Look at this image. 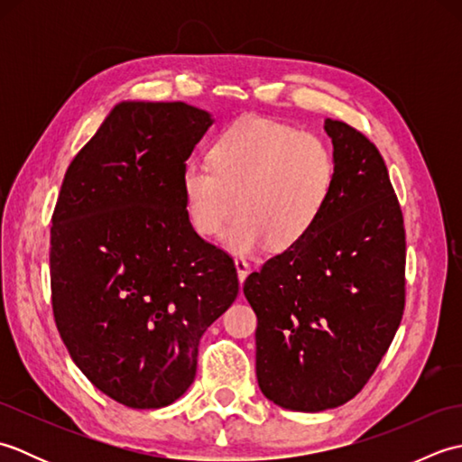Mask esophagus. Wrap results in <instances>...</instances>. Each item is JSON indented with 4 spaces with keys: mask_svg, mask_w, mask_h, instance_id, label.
<instances>
[{
    "mask_svg": "<svg viewBox=\"0 0 462 462\" xmlns=\"http://www.w3.org/2000/svg\"><path fill=\"white\" fill-rule=\"evenodd\" d=\"M234 266H236L240 283H244V280H246L248 273H250V263H248L246 260H244V258H236V260H234Z\"/></svg>",
    "mask_w": 462,
    "mask_h": 462,
    "instance_id": "esophagus-1",
    "label": "esophagus"
}]
</instances>
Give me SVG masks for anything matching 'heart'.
Wrapping results in <instances>:
<instances>
[{
    "label": "heart",
    "mask_w": 462,
    "mask_h": 462,
    "mask_svg": "<svg viewBox=\"0 0 462 462\" xmlns=\"http://www.w3.org/2000/svg\"><path fill=\"white\" fill-rule=\"evenodd\" d=\"M208 159L184 164V212L200 236L212 238L240 204L242 214L222 236L234 254L296 248L321 222L337 182L336 156L326 143L260 116L224 129Z\"/></svg>",
    "instance_id": "obj_1"
}]
</instances>
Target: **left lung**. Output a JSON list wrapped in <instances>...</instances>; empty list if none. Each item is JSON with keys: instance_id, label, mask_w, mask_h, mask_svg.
I'll return each instance as SVG.
<instances>
[{"instance_id": "1", "label": "left lung", "mask_w": 462, "mask_h": 462, "mask_svg": "<svg viewBox=\"0 0 462 462\" xmlns=\"http://www.w3.org/2000/svg\"><path fill=\"white\" fill-rule=\"evenodd\" d=\"M337 182L321 222L244 282L256 311V377L273 403L318 413L377 369L405 310L403 214L367 136L326 119Z\"/></svg>"}]
</instances>
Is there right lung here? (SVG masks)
I'll use <instances>...</instances> for the list:
<instances>
[{
	"label": "right lung",
	"mask_w": 462,
	"mask_h": 462,
	"mask_svg": "<svg viewBox=\"0 0 462 462\" xmlns=\"http://www.w3.org/2000/svg\"><path fill=\"white\" fill-rule=\"evenodd\" d=\"M212 123L180 101H123L59 192L49 254L59 336L85 377L126 407L180 399L202 333L238 296L232 258L194 232L180 192Z\"/></svg>",
	"instance_id": "1"
}]
</instances>
